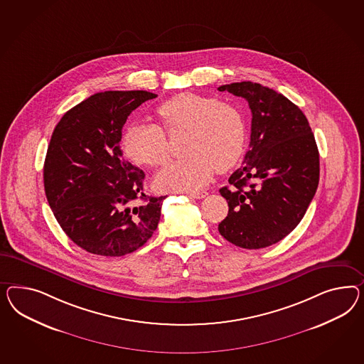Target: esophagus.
<instances>
[{
	"mask_svg": "<svg viewBox=\"0 0 364 364\" xmlns=\"http://www.w3.org/2000/svg\"><path fill=\"white\" fill-rule=\"evenodd\" d=\"M187 195L189 197H193V198H204L208 193L204 191H198V192H187Z\"/></svg>",
	"mask_w": 364,
	"mask_h": 364,
	"instance_id": "esophagus-1",
	"label": "esophagus"
}]
</instances>
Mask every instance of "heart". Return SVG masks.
Here are the masks:
<instances>
[{
	"instance_id": "1",
	"label": "heart",
	"mask_w": 364,
	"mask_h": 364,
	"mask_svg": "<svg viewBox=\"0 0 364 364\" xmlns=\"http://www.w3.org/2000/svg\"><path fill=\"white\" fill-rule=\"evenodd\" d=\"M157 114L169 134L187 131V156L163 168L156 186L164 191H189L204 187L215 169L225 172L242 155L245 122L230 103L193 92H181L163 102ZM122 147L139 166L160 167L169 159L164 131L156 124L136 123L124 131Z\"/></svg>"
}]
</instances>
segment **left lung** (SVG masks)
Masks as SVG:
<instances>
[{
	"label": "left lung",
	"mask_w": 364,
	"mask_h": 364,
	"mask_svg": "<svg viewBox=\"0 0 364 364\" xmlns=\"http://www.w3.org/2000/svg\"><path fill=\"white\" fill-rule=\"evenodd\" d=\"M246 99L252 134L244 164L220 189L228 216L220 235L233 245L277 244L301 223L319 183V152L305 114L293 102L253 82L220 86Z\"/></svg>",
	"instance_id": "8db88e82"
}]
</instances>
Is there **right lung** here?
<instances>
[{"label":"right lung","mask_w":364,"mask_h":364,"mask_svg":"<svg viewBox=\"0 0 364 364\" xmlns=\"http://www.w3.org/2000/svg\"><path fill=\"white\" fill-rule=\"evenodd\" d=\"M156 97L143 90L97 92L69 109L53 131L45 193L63 232L89 253L124 256L156 230L166 196L144 193V172L120 149L129 114Z\"/></svg>","instance_id":"obj_1"}]
</instances>
